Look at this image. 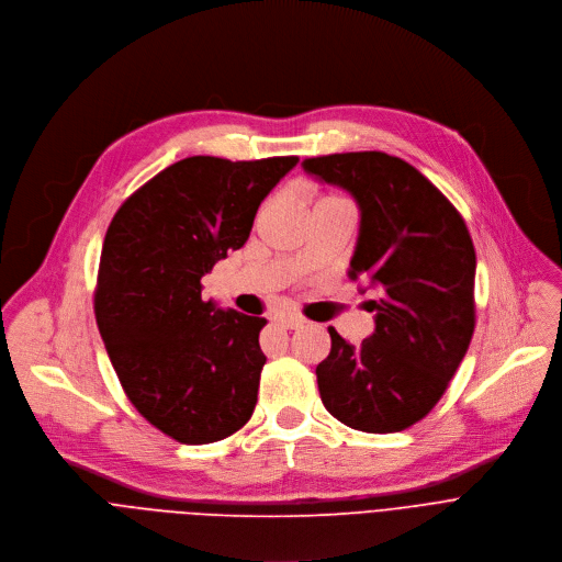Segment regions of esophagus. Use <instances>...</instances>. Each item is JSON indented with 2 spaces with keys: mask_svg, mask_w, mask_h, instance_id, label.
Instances as JSON below:
<instances>
[{
  "mask_svg": "<svg viewBox=\"0 0 562 562\" xmlns=\"http://www.w3.org/2000/svg\"><path fill=\"white\" fill-rule=\"evenodd\" d=\"M305 323H307V321H305L303 316H299V314H288V316L281 318V325L288 327V329H301Z\"/></svg>",
  "mask_w": 562,
  "mask_h": 562,
  "instance_id": "obj_1",
  "label": "esophagus"
}]
</instances>
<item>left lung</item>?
<instances>
[{
	"label": "left lung",
	"mask_w": 562,
	"mask_h": 562,
	"mask_svg": "<svg viewBox=\"0 0 562 562\" xmlns=\"http://www.w3.org/2000/svg\"><path fill=\"white\" fill-rule=\"evenodd\" d=\"M303 170L359 205L348 277L381 292L374 331L352 346L327 327L316 366L325 409L370 434L420 420L457 374L474 334L476 252L463 216L414 166L385 153L305 159Z\"/></svg>",
	"instance_id": "1"
}]
</instances>
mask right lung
<instances>
[{"label":"right lung","mask_w":562,"mask_h":562,"mask_svg":"<svg viewBox=\"0 0 562 562\" xmlns=\"http://www.w3.org/2000/svg\"><path fill=\"white\" fill-rule=\"evenodd\" d=\"M299 157H188L142 186L112 216L94 316L137 412L179 442L241 429L257 405L266 318L201 299V277L239 250L270 190Z\"/></svg>","instance_id":"add662e5"}]
</instances>
